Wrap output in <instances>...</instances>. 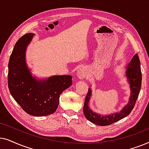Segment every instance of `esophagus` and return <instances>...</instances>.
<instances>
[{
	"instance_id": "obj_1",
	"label": "esophagus",
	"mask_w": 149,
	"mask_h": 149,
	"mask_svg": "<svg viewBox=\"0 0 149 149\" xmlns=\"http://www.w3.org/2000/svg\"><path fill=\"white\" fill-rule=\"evenodd\" d=\"M87 74L86 70L84 68H80L78 70L77 75H78V78L80 79H84L86 78Z\"/></svg>"
}]
</instances>
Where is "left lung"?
<instances>
[{
  "mask_svg": "<svg viewBox=\"0 0 149 149\" xmlns=\"http://www.w3.org/2000/svg\"><path fill=\"white\" fill-rule=\"evenodd\" d=\"M126 77L127 78L129 84H130L131 95L128 104L123 107L121 111L115 114L110 115H101L97 113L93 112L89 108L88 104L90 101L92 91L88 88L86 97L85 98L83 112L87 120L97 125L107 126L117 122L122 118L126 117L130 114L134 109L136 100L139 95L142 85V73L140 68V61L138 54L133 56L130 63L127 66Z\"/></svg>",
  "mask_w": 149,
  "mask_h": 149,
  "instance_id": "left-lung-1",
  "label": "left lung"
}]
</instances>
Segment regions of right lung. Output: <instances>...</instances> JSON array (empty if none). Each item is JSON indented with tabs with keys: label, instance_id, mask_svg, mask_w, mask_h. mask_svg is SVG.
Returning <instances> with one entry per match:
<instances>
[{
	"label": "right lung",
	"instance_id": "right-lung-1",
	"mask_svg": "<svg viewBox=\"0 0 149 149\" xmlns=\"http://www.w3.org/2000/svg\"><path fill=\"white\" fill-rule=\"evenodd\" d=\"M33 36L32 33L25 34L15 44L8 65V87L13 98L27 114L47 116L56 110L61 94L72 84V76H54L45 80L32 76L25 55Z\"/></svg>",
	"mask_w": 149,
	"mask_h": 149
}]
</instances>
